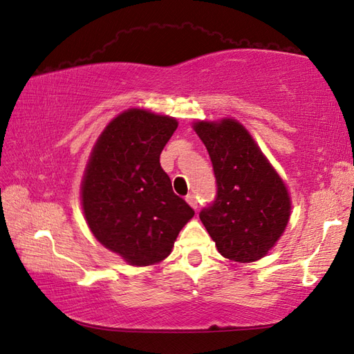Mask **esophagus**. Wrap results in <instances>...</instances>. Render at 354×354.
<instances>
[{"mask_svg":"<svg viewBox=\"0 0 354 354\" xmlns=\"http://www.w3.org/2000/svg\"><path fill=\"white\" fill-rule=\"evenodd\" d=\"M186 202L189 203V206H191L192 209H197V208H198V203H197V198H196V196H192V194L186 196Z\"/></svg>","mask_w":354,"mask_h":354,"instance_id":"obj_1","label":"esophagus"}]
</instances>
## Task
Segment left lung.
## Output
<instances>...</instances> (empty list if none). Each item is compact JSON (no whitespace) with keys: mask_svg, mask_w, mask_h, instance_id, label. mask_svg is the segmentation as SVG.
Instances as JSON below:
<instances>
[{"mask_svg":"<svg viewBox=\"0 0 354 354\" xmlns=\"http://www.w3.org/2000/svg\"><path fill=\"white\" fill-rule=\"evenodd\" d=\"M211 157L217 196L200 220L220 254L240 263L262 259L282 236L291 202L281 176L242 124L232 118L197 122Z\"/></svg>","mask_w":354,"mask_h":354,"instance_id":"8db88e82","label":"left lung"}]
</instances>
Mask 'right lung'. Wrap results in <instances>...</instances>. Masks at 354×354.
Returning a JSON list of instances; mask_svg holds the SVG:
<instances>
[{
    "instance_id": "add662e5",
    "label": "right lung",
    "mask_w": 354,
    "mask_h": 354,
    "mask_svg": "<svg viewBox=\"0 0 354 354\" xmlns=\"http://www.w3.org/2000/svg\"><path fill=\"white\" fill-rule=\"evenodd\" d=\"M177 126L168 115L124 111L106 126L86 166V222L100 243L129 265L162 262L194 216L160 166V154Z\"/></svg>"
}]
</instances>
